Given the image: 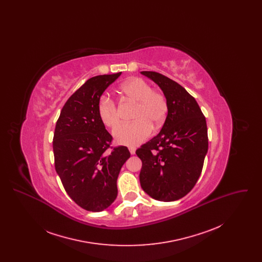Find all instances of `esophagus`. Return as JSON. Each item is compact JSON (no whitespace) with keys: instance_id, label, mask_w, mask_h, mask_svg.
I'll use <instances>...</instances> for the list:
<instances>
[{"instance_id":"1","label":"esophagus","mask_w":262,"mask_h":262,"mask_svg":"<svg viewBox=\"0 0 262 262\" xmlns=\"http://www.w3.org/2000/svg\"><path fill=\"white\" fill-rule=\"evenodd\" d=\"M128 150H129V152H130L132 155H135V154H136V148H135V147H129Z\"/></svg>"}]
</instances>
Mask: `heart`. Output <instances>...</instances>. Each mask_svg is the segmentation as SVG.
I'll return each instance as SVG.
<instances>
[{
  "mask_svg": "<svg viewBox=\"0 0 262 262\" xmlns=\"http://www.w3.org/2000/svg\"><path fill=\"white\" fill-rule=\"evenodd\" d=\"M121 92L128 99L137 102L132 123L118 125L113 136L116 141L126 146H136L151 136L153 126L162 125L168 112L167 100L162 93L153 91L149 84L139 77L127 79L121 85ZM98 115L102 123L114 127L120 122L116 102L109 95H103L98 102Z\"/></svg>",
  "mask_w": 262,
  "mask_h": 262,
  "instance_id": "1",
  "label": "heart"
}]
</instances>
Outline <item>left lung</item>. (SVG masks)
<instances>
[{"instance_id": "8db88e82", "label": "left lung", "mask_w": 262, "mask_h": 262, "mask_svg": "<svg viewBox=\"0 0 262 262\" xmlns=\"http://www.w3.org/2000/svg\"><path fill=\"white\" fill-rule=\"evenodd\" d=\"M164 93L168 115L160 133L137 150L142 161V189L154 200L174 201L187 195L200 178L208 151L205 117L185 88L165 75L141 72Z\"/></svg>"}]
</instances>
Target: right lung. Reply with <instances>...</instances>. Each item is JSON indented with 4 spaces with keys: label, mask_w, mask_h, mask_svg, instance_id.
Listing matches in <instances>:
<instances>
[{
    "label": "right lung",
    "mask_w": 262,
    "mask_h": 262,
    "mask_svg": "<svg viewBox=\"0 0 262 262\" xmlns=\"http://www.w3.org/2000/svg\"><path fill=\"white\" fill-rule=\"evenodd\" d=\"M121 74L89 78L66 102L56 124V172L70 198L88 211H103L115 201L118 177L130 157L125 146L107 150L112 136L97 110L103 92Z\"/></svg>",
    "instance_id": "add662e5"
}]
</instances>
